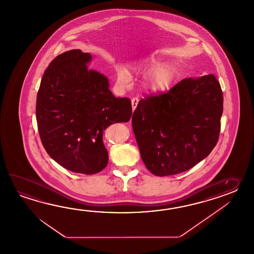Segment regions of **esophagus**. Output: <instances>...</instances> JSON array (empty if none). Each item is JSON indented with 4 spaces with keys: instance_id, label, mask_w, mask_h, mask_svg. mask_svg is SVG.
I'll return each instance as SVG.
<instances>
[{
    "instance_id": "34e87169",
    "label": "esophagus",
    "mask_w": 254,
    "mask_h": 254,
    "mask_svg": "<svg viewBox=\"0 0 254 254\" xmlns=\"http://www.w3.org/2000/svg\"><path fill=\"white\" fill-rule=\"evenodd\" d=\"M138 103H139V98L134 97L131 99V106H132V111H134L136 107H137V105H138Z\"/></svg>"
}]
</instances>
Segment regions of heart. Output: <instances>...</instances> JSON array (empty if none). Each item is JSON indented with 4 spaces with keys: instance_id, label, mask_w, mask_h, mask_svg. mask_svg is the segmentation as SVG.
Returning <instances> with one entry per match:
<instances>
[{
    "instance_id": "heart-1",
    "label": "heart",
    "mask_w": 254,
    "mask_h": 254,
    "mask_svg": "<svg viewBox=\"0 0 254 254\" xmlns=\"http://www.w3.org/2000/svg\"><path fill=\"white\" fill-rule=\"evenodd\" d=\"M140 70L147 73H154L150 81V86L156 91L164 90L171 85L175 75L173 67H169L162 60L151 58L140 66ZM117 81L120 85L126 86L129 82V74L124 67L117 69Z\"/></svg>"
}]
</instances>
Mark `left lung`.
<instances>
[{
	"mask_svg": "<svg viewBox=\"0 0 254 254\" xmlns=\"http://www.w3.org/2000/svg\"><path fill=\"white\" fill-rule=\"evenodd\" d=\"M223 97L213 74L186 78L141 99L131 124L140 157L156 176L184 173L208 156L221 130Z\"/></svg>",
	"mask_w": 254,
	"mask_h": 254,
	"instance_id": "left-lung-1",
	"label": "left lung"
}]
</instances>
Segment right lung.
<instances>
[{"label":"right lung","mask_w":254,"mask_h":254,"mask_svg":"<svg viewBox=\"0 0 254 254\" xmlns=\"http://www.w3.org/2000/svg\"><path fill=\"white\" fill-rule=\"evenodd\" d=\"M92 55L70 50L55 57L43 73L36 120L44 149L61 166L94 174L107 166L103 130L131 116L129 98H116L107 77L89 70Z\"/></svg>","instance_id":"1"}]
</instances>
